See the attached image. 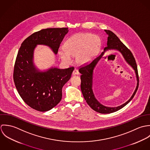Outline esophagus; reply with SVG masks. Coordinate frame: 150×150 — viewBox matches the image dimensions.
Wrapping results in <instances>:
<instances>
[{"label": "esophagus", "mask_w": 150, "mask_h": 150, "mask_svg": "<svg viewBox=\"0 0 150 150\" xmlns=\"http://www.w3.org/2000/svg\"><path fill=\"white\" fill-rule=\"evenodd\" d=\"M73 75H77V74H79V71L77 69H74V70L73 71Z\"/></svg>", "instance_id": "esophagus-1"}]
</instances>
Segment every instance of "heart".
Returning a JSON list of instances; mask_svg holds the SVG:
<instances>
[{
  "label": "heart",
  "instance_id": "heart-1",
  "mask_svg": "<svg viewBox=\"0 0 150 150\" xmlns=\"http://www.w3.org/2000/svg\"><path fill=\"white\" fill-rule=\"evenodd\" d=\"M99 39L91 33H77L70 37L61 48L59 54L66 62L71 61V57L76 56V62L79 64H86L95 54L99 45Z\"/></svg>",
  "mask_w": 150,
  "mask_h": 150
}]
</instances>
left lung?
<instances>
[{
  "instance_id": "obj_1",
  "label": "left lung",
  "mask_w": 150,
  "mask_h": 150,
  "mask_svg": "<svg viewBox=\"0 0 150 150\" xmlns=\"http://www.w3.org/2000/svg\"><path fill=\"white\" fill-rule=\"evenodd\" d=\"M108 35L107 37V46L105 48V51L110 49H116L120 51L127 62L130 64L135 70L137 79L138 81L137 88L133 93V95L130 99L126 103L122 105L117 107H106L101 105L95 98L94 94L92 91V76H93V70L95 65L98 62V61L101 58V57L97 58L96 59L93 61L91 64H84L80 66L79 72L81 74V89L85 100L88 105L91 107L95 111L101 113V114H110L115 112L121 108L125 106L129 102L133 99L135 95L139 86V75L137 66L135 59L132 53V52L128 48L121 42L119 38L111 30H105Z\"/></svg>"
}]
</instances>
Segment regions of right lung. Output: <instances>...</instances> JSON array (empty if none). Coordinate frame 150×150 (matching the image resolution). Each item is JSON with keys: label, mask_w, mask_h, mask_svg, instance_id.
Returning <instances> with one entry per match:
<instances>
[{"label": "right lung", "mask_w": 150, "mask_h": 150, "mask_svg": "<svg viewBox=\"0 0 150 150\" xmlns=\"http://www.w3.org/2000/svg\"><path fill=\"white\" fill-rule=\"evenodd\" d=\"M68 31V28L42 29L28 37L18 50L14 67V82L24 102L37 111H48L60 102L62 88L70 79L74 67L38 71L32 62L34 49L38 44H44L57 54Z\"/></svg>", "instance_id": "1"}]
</instances>
